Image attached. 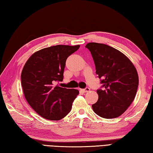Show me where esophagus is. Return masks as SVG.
Masks as SVG:
<instances>
[{
  "label": "esophagus",
  "instance_id": "obj_1",
  "mask_svg": "<svg viewBox=\"0 0 153 153\" xmlns=\"http://www.w3.org/2000/svg\"><path fill=\"white\" fill-rule=\"evenodd\" d=\"M81 91L83 92V93H86V92H88V91H90V88H89L88 87H86L85 88L81 89Z\"/></svg>",
  "mask_w": 153,
  "mask_h": 153
}]
</instances>
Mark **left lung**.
<instances>
[{
  "label": "left lung",
  "instance_id": "1",
  "mask_svg": "<svg viewBox=\"0 0 153 153\" xmlns=\"http://www.w3.org/2000/svg\"><path fill=\"white\" fill-rule=\"evenodd\" d=\"M94 60L96 74L102 85L97 91L98 101L92 105L94 112L105 119L121 115L134 99L139 76L131 61L121 52L101 43L85 46Z\"/></svg>",
  "mask_w": 153,
  "mask_h": 153
}]
</instances>
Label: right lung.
<instances>
[{
  "mask_svg": "<svg viewBox=\"0 0 153 153\" xmlns=\"http://www.w3.org/2000/svg\"><path fill=\"white\" fill-rule=\"evenodd\" d=\"M80 45H56L34 53L25 63L21 85L26 100L40 116L59 120L70 112L79 91L60 87L66 60Z\"/></svg>",
  "mask_w": 153,
  "mask_h": 153,
  "instance_id": "1",
  "label": "right lung"
}]
</instances>
